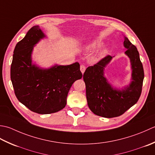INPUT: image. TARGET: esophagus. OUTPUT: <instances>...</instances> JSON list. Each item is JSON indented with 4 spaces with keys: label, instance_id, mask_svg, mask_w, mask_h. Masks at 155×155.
<instances>
[{
    "label": "esophagus",
    "instance_id": "esophagus-1",
    "mask_svg": "<svg viewBox=\"0 0 155 155\" xmlns=\"http://www.w3.org/2000/svg\"><path fill=\"white\" fill-rule=\"evenodd\" d=\"M80 70H81V73L84 74V73L85 72V71H86V67H85L84 65H81L80 66Z\"/></svg>",
    "mask_w": 155,
    "mask_h": 155
}]
</instances>
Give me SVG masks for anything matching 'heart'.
<instances>
[{
  "instance_id": "b5f03b06",
  "label": "heart",
  "mask_w": 155,
  "mask_h": 155,
  "mask_svg": "<svg viewBox=\"0 0 155 155\" xmlns=\"http://www.w3.org/2000/svg\"><path fill=\"white\" fill-rule=\"evenodd\" d=\"M102 42L101 41H93L90 42V43H88L87 45H86L85 49H86V51H91L102 45ZM108 48H107V47H103V48L100 49L99 51H97L95 53V55L93 57V59L94 60H95V61H98V60L104 58V57L108 54Z\"/></svg>"
}]
</instances>
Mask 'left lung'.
<instances>
[{"instance_id": "left-lung-1", "label": "left lung", "mask_w": 155, "mask_h": 155, "mask_svg": "<svg viewBox=\"0 0 155 155\" xmlns=\"http://www.w3.org/2000/svg\"><path fill=\"white\" fill-rule=\"evenodd\" d=\"M125 55L130 59L131 78L128 85L116 87L105 76V68L114 57L108 55L84 74L87 105L96 115L104 118L117 117L138 102L144 80V70L137 48L124 36Z\"/></svg>"}]
</instances>
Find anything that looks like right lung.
<instances>
[{"mask_svg":"<svg viewBox=\"0 0 155 155\" xmlns=\"http://www.w3.org/2000/svg\"><path fill=\"white\" fill-rule=\"evenodd\" d=\"M45 38L47 37L39 25L29 29L16 45L11 67L16 97L31 111L41 114L55 113L65 108L72 84L82 78L78 62L45 68L33 61L34 47Z\"/></svg>","mask_w":155,"mask_h":155,"instance_id":"right-lung-1","label":"right lung"}]
</instances>
